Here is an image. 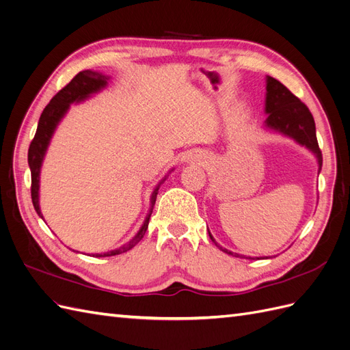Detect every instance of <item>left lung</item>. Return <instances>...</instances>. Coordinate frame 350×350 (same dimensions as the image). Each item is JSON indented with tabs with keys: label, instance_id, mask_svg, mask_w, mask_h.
Here are the masks:
<instances>
[{
	"label": "left lung",
	"instance_id": "8db88e82",
	"mask_svg": "<svg viewBox=\"0 0 350 350\" xmlns=\"http://www.w3.org/2000/svg\"><path fill=\"white\" fill-rule=\"evenodd\" d=\"M266 112L269 113L266 124L273 130H278L286 135L292 137L299 144L308 147V149L317 156L319 161V174L323 166V154L320 150L319 142L315 134L314 116L310 112L308 107L299 98L282 84L279 80L267 77V96H266ZM210 239L216 243V241L208 232ZM216 245L229 256L241 257L238 254L221 248L219 243Z\"/></svg>",
	"mask_w": 350,
	"mask_h": 350
}]
</instances>
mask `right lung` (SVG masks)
Listing matches in <instances>:
<instances>
[{
    "label": "right lung",
    "instance_id": "add662e5",
    "mask_svg": "<svg viewBox=\"0 0 350 350\" xmlns=\"http://www.w3.org/2000/svg\"><path fill=\"white\" fill-rule=\"evenodd\" d=\"M107 80L108 79L102 76L100 72L92 71V70L80 71L77 76H74V79L67 84V86L62 88L55 94V96L51 99V102L46 105L44 112H42V115H40L36 134L29 146V153H27V162H29L30 172H31V185H30L31 203H33L36 213L40 217H42V215H40V208H39V171H40L42 161H44L46 147L51 140V135H52V133H54L59 120L67 112L70 103L76 102V100L77 102L83 100L84 98H88L90 93L98 92L100 88H103L105 84H107ZM157 189H159V187L152 194L150 213L147 215L142 229L139 230V234H137L129 243H126V245H124L118 250L105 252V254H96V257L118 256V254H122V252H126L129 250H131L135 243H139L142 241V238L144 237L146 230H147V226H149V219H150L152 210H153L154 201H156Z\"/></svg>",
    "mask_w": 350,
    "mask_h": 350
}]
</instances>
